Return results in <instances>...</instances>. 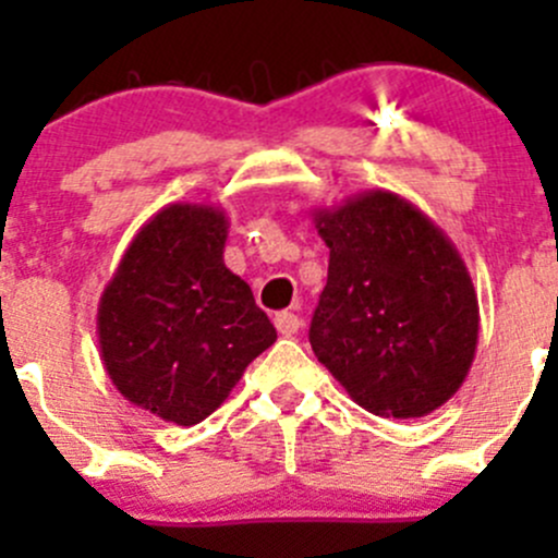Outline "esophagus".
<instances>
[{"label":"esophagus","mask_w":558,"mask_h":558,"mask_svg":"<svg viewBox=\"0 0 558 558\" xmlns=\"http://www.w3.org/2000/svg\"><path fill=\"white\" fill-rule=\"evenodd\" d=\"M275 326H278V331H280V335L291 337V335H296V331H300L302 320H300V315H294V313L283 311V313H278V315H275Z\"/></svg>","instance_id":"34e87169"}]
</instances>
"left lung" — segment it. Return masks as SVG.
<instances>
[{"label": "left lung", "mask_w": 558, "mask_h": 558, "mask_svg": "<svg viewBox=\"0 0 558 558\" xmlns=\"http://www.w3.org/2000/svg\"><path fill=\"white\" fill-rule=\"evenodd\" d=\"M329 275L311 324L318 362L356 404L421 418L459 391L477 348L464 258L413 202L375 189L313 213Z\"/></svg>", "instance_id": "8db88e82"}]
</instances>
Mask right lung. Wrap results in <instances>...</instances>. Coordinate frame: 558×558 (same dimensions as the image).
Returning a JSON list of instances; mask_svg holds the SVG:
<instances>
[{
  "mask_svg": "<svg viewBox=\"0 0 558 558\" xmlns=\"http://www.w3.org/2000/svg\"><path fill=\"white\" fill-rule=\"evenodd\" d=\"M221 207L174 202L129 243L97 313L102 364L132 404L194 426L221 408L278 331L223 264Z\"/></svg>",
  "mask_w": 558,
  "mask_h": 558,
  "instance_id": "add662e5",
  "label": "right lung"
}]
</instances>
